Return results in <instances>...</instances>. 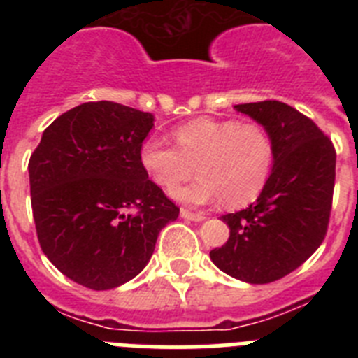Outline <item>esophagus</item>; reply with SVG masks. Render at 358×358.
<instances>
[{"instance_id":"1","label":"esophagus","mask_w":358,"mask_h":358,"mask_svg":"<svg viewBox=\"0 0 358 358\" xmlns=\"http://www.w3.org/2000/svg\"><path fill=\"white\" fill-rule=\"evenodd\" d=\"M181 217L188 218V220H194V222H201V220H204V218H206L202 213H197V211H189V210H186V208H182L181 210Z\"/></svg>"}]
</instances>
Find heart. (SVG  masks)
<instances>
[{"instance_id":"obj_1","label":"heart","mask_w":358,"mask_h":358,"mask_svg":"<svg viewBox=\"0 0 358 358\" xmlns=\"http://www.w3.org/2000/svg\"><path fill=\"white\" fill-rule=\"evenodd\" d=\"M176 147L163 138H148L140 163L154 185L173 189L197 170V181L173 192L186 204L224 199L240 208L262 194L274 163V140L262 123L195 118L173 129Z\"/></svg>"}]
</instances>
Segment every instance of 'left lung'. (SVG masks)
Listing matches in <instances>:
<instances>
[{
	"instance_id": "8db88e82",
	"label": "left lung",
	"mask_w": 358,
	"mask_h": 358,
	"mask_svg": "<svg viewBox=\"0 0 358 358\" xmlns=\"http://www.w3.org/2000/svg\"><path fill=\"white\" fill-rule=\"evenodd\" d=\"M235 107L268 129L274 166L256 202L224 215L229 238L210 256L236 280L271 283L305 264L327 236L335 147L308 116L283 102L264 100Z\"/></svg>"
}]
</instances>
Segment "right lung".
<instances>
[{"label": "right lung", "instance_id": "obj_1", "mask_svg": "<svg viewBox=\"0 0 358 358\" xmlns=\"http://www.w3.org/2000/svg\"><path fill=\"white\" fill-rule=\"evenodd\" d=\"M154 127L143 110L87 102L43 132L28 161L37 240L64 276L93 290L127 283L150 260L179 208L148 179L140 148Z\"/></svg>", "mask_w": 358, "mask_h": 358}]
</instances>
